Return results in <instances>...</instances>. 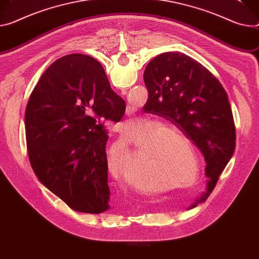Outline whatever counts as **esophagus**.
I'll use <instances>...</instances> for the list:
<instances>
[{"mask_svg":"<svg viewBox=\"0 0 259 259\" xmlns=\"http://www.w3.org/2000/svg\"><path fill=\"white\" fill-rule=\"evenodd\" d=\"M132 111H133V107L128 106V107H127V109H126V113H127L128 115H130V114L132 113Z\"/></svg>","mask_w":259,"mask_h":259,"instance_id":"esophagus-1","label":"esophagus"}]
</instances>
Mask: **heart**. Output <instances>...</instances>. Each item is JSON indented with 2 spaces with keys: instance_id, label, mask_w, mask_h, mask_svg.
Here are the masks:
<instances>
[{
  "instance_id": "b5f03b06",
  "label": "heart",
  "mask_w": 259,
  "mask_h": 259,
  "mask_svg": "<svg viewBox=\"0 0 259 259\" xmlns=\"http://www.w3.org/2000/svg\"><path fill=\"white\" fill-rule=\"evenodd\" d=\"M137 127L136 122L128 121L125 124L124 132L129 133ZM147 132L152 133L150 137L142 145L140 151V167L136 175L134 183L135 189L145 196H157L166 190L164 187L166 183L172 181L186 182V177L175 167L174 152L175 146L187 143L188 138L177 127H165L160 121L153 120L147 127ZM125 155L124 167L128 169L131 166V152L127 148H123ZM108 171L114 177L119 178V172L108 160Z\"/></svg>"
}]
</instances>
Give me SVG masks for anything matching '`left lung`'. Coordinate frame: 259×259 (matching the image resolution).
I'll list each match as a JSON object with an SVG mask.
<instances>
[{
  "instance_id": "1",
  "label": "left lung",
  "mask_w": 259,
  "mask_h": 259,
  "mask_svg": "<svg viewBox=\"0 0 259 259\" xmlns=\"http://www.w3.org/2000/svg\"><path fill=\"white\" fill-rule=\"evenodd\" d=\"M149 98L145 111L178 127L200 150L205 160L208 196L231 158L236 128L226 93L200 63L181 53H164L149 62L144 73Z\"/></svg>"
}]
</instances>
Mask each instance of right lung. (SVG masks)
I'll use <instances>...</instances> for the list:
<instances>
[{"label":"right lung","mask_w":259,"mask_h":259,"mask_svg":"<svg viewBox=\"0 0 259 259\" xmlns=\"http://www.w3.org/2000/svg\"><path fill=\"white\" fill-rule=\"evenodd\" d=\"M126 103L94 58L71 54L40 77L26 109L29 159L39 181L70 207L101 214L110 208L101 119L119 122Z\"/></svg>","instance_id":"obj_1"}]
</instances>
